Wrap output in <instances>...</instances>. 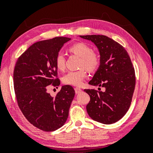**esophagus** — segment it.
<instances>
[{
    "label": "esophagus",
    "instance_id": "obj_1",
    "mask_svg": "<svg viewBox=\"0 0 153 153\" xmlns=\"http://www.w3.org/2000/svg\"><path fill=\"white\" fill-rule=\"evenodd\" d=\"M74 90H75V93H76V94H79L81 93V91H82V90H81V88H74Z\"/></svg>",
    "mask_w": 153,
    "mask_h": 153
}]
</instances>
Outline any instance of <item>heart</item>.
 <instances>
[{"mask_svg":"<svg viewBox=\"0 0 153 153\" xmlns=\"http://www.w3.org/2000/svg\"><path fill=\"white\" fill-rule=\"evenodd\" d=\"M69 51L81 58L80 67L85 68L90 72L96 70L100 63L99 56L93 51L89 45L83 42H79L72 45ZM56 66L58 70H63L65 68V57L64 54L59 53L56 57ZM87 76V72L84 68L79 70L70 71L62 77V81L68 85L80 86Z\"/></svg>","mask_w":153,"mask_h":153,"instance_id":"1","label":"heart"}]
</instances>
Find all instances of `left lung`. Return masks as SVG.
Wrapping results in <instances>:
<instances>
[{"mask_svg": "<svg viewBox=\"0 0 153 153\" xmlns=\"http://www.w3.org/2000/svg\"><path fill=\"white\" fill-rule=\"evenodd\" d=\"M97 47L100 63L89 84L104 91L85 89L91 100L86 106L89 116L108 125L123 118L130 106L135 88L134 69L125 48L105 35H80Z\"/></svg>", "mask_w": 153, "mask_h": 153, "instance_id": "left-lung-1", "label": "left lung"}]
</instances>
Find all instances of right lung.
Wrapping results in <instances>:
<instances>
[{"label": "right lung", "mask_w": 153, "mask_h": 153, "mask_svg": "<svg viewBox=\"0 0 153 153\" xmlns=\"http://www.w3.org/2000/svg\"><path fill=\"white\" fill-rule=\"evenodd\" d=\"M70 39L57 37L34 43L18 58L14 68V88L19 107L31 124L45 131H55L65 123L75 95L69 85H62L56 97L47 92L51 85L60 84L56 57Z\"/></svg>", "instance_id": "obj_1"}]
</instances>
